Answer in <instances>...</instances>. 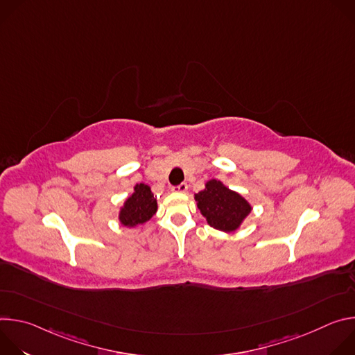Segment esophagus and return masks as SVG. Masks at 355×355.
Instances as JSON below:
<instances>
[{"label": "esophagus", "instance_id": "esophagus-1", "mask_svg": "<svg viewBox=\"0 0 355 355\" xmlns=\"http://www.w3.org/2000/svg\"><path fill=\"white\" fill-rule=\"evenodd\" d=\"M173 191H174V192H181V193H184V192L188 191V184H187V182H181L180 185L173 187Z\"/></svg>", "mask_w": 355, "mask_h": 355}]
</instances>
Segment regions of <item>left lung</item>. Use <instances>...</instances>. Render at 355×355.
Here are the masks:
<instances>
[{"label": "left lung", "instance_id": "1", "mask_svg": "<svg viewBox=\"0 0 355 355\" xmlns=\"http://www.w3.org/2000/svg\"><path fill=\"white\" fill-rule=\"evenodd\" d=\"M195 200L208 225L225 233L236 232L251 212V205L240 193L218 180H209L205 189L195 193Z\"/></svg>", "mask_w": 355, "mask_h": 355}]
</instances>
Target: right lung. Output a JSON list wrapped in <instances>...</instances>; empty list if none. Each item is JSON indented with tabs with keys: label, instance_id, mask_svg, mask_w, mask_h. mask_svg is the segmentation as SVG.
Listing matches in <instances>:
<instances>
[{
	"label": "right lung",
	"instance_id": "add662e5",
	"mask_svg": "<svg viewBox=\"0 0 355 355\" xmlns=\"http://www.w3.org/2000/svg\"><path fill=\"white\" fill-rule=\"evenodd\" d=\"M157 212V199L146 184H136L133 193L126 198L119 211V222L126 227L146 223Z\"/></svg>",
	"mask_w": 355,
	"mask_h": 355
}]
</instances>
